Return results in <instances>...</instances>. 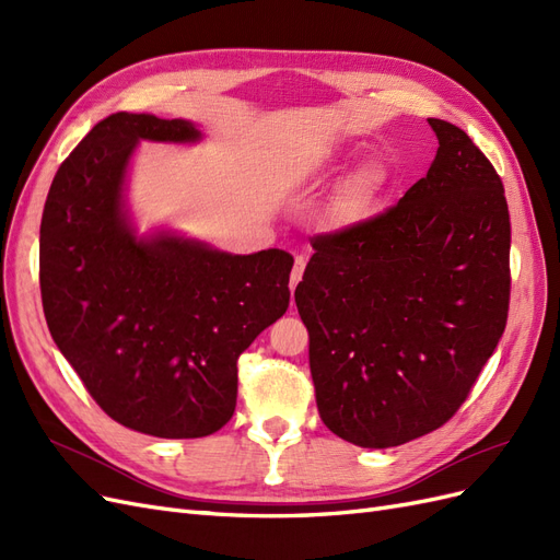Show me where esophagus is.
<instances>
[{"mask_svg": "<svg viewBox=\"0 0 560 560\" xmlns=\"http://www.w3.org/2000/svg\"><path fill=\"white\" fill-rule=\"evenodd\" d=\"M306 264H308V259L303 257V254H296L294 270H292V280H290V290H294V287L299 284V280L303 278V270H306Z\"/></svg>", "mask_w": 560, "mask_h": 560, "instance_id": "esophagus-1", "label": "esophagus"}]
</instances>
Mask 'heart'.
<instances>
[{
  "instance_id": "1",
  "label": "heart",
  "mask_w": 560,
  "mask_h": 560,
  "mask_svg": "<svg viewBox=\"0 0 560 560\" xmlns=\"http://www.w3.org/2000/svg\"><path fill=\"white\" fill-rule=\"evenodd\" d=\"M385 184H387V173L383 165H378V163L362 165L360 171H354L343 182L341 191H338V198H336L338 212H341L343 219L364 217L371 208L376 206V200L383 194Z\"/></svg>"
}]
</instances>
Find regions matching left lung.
I'll return each instance as SVG.
<instances>
[{
  "label": "left lung",
  "instance_id": "1",
  "mask_svg": "<svg viewBox=\"0 0 560 560\" xmlns=\"http://www.w3.org/2000/svg\"><path fill=\"white\" fill-rule=\"evenodd\" d=\"M397 206L315 235L296 308L308 329L317 411L362 448L448 422L498 348L510 313L504 186L457 126Z\"/></svg>",
  "mask_w": 560,
  "mask_h": 560
}]
</instances>
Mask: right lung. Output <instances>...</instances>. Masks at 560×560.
Listing matches in <instances>:
<instances>
[{"label": "right lung", "instance_id": "1", "mask_svg": "<svg viewBox=\"0 0 560 560\" xmlns=\"http://www.w3.org/2000/svg\"><path fill=\"white\" fill-rule=\"evenodd\" d=\"M198 138L182 118H103L58 167L39 231L56 346L109 418L163 439L226 425L238 358L290 306L294 259L282 249L241 257L167 233L135 238L124 212L135 144Z\"/></svg>", "mask_w": 560, "mask_h": 560}]
</instances>
